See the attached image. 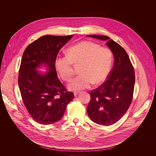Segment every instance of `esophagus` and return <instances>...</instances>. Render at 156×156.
<instances>
[{
	"instance_id": "obj_1",
	"label": "esophagus",
	"mask_w": 156,
	"mask_h": 156,
	"mask_svg": "<svg viewBox=\"0 0 156 156\" xmlns=\"http://www.w3.org/2000/svg\"><path fill=\"white\" fill-rule=\"evenodd\" d=\"M73 93H74V95H75V96H76V95L79 93V91H75Z\"/></svg>"
}]
</instances>
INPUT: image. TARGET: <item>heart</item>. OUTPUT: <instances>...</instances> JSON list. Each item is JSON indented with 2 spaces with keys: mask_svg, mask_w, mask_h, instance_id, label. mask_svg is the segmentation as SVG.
<instances>
[{
  "mask_svg": "<svg viewBox=\"0 0 156 156\" xmlns=\"http://www.w3.org/2000/svg\"><path fill=\"white\" fill-rule=\"evenodd\" d=\"M112 53L107 47L91 41H83L68 49L67 54L58 55L55 66L60 77L69 81L73 75V64L80 65L78 76L70 83L72 90L77 91L90 87L93 83L104 82L111 69Z\"/></svg>",
  "mask_w": 156,
  "mask_h": 156,
  "instance_id": "1",
  "label": "heart"
}]
</instances>
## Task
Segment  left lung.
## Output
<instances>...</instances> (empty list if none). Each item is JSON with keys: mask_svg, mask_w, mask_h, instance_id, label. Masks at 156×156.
Segmentation results:
<instances>
[{"mask_svg": "<svg viewBox=\"0 0 156 156\" xmlns=\"http://www.w3.org/2000/svg\"><path fill=\"white\" fill-rule=\"evenodd\" d=\"M107 41L114 56V63L107 79L90 93L87 108L90 118L95 123L108 126L117 122L126 113L133 99L135 82L134 68L125 50L108 36L88 35Z\"/></svg>", "mask_w": 156, "mask_h": 156, "instance_id": "8db88e82", "label": "left lung"}]
</instances>
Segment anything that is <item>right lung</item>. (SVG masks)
<instances>
[{
    "label": "right lung",
    "instance_id": "right-lung-1",
    "mask_svg": "<svg viewBox=\"0 0 156 156\" xmlns=\"http://www.w3.org/2000/svg\"><path fill=\"white\" fill-rule=\"evenodd\" d=\"M72 36H41L27 46L22 56L18 79L21 98L31 117L39 124L60 120L74 98L58 79L55 66L60 49ZM41 64L48 66L50 72L44 75L35 70Z\"/></svg>",
    "mask_w": 156,
    "mask_h": 156
}]
</instances>
